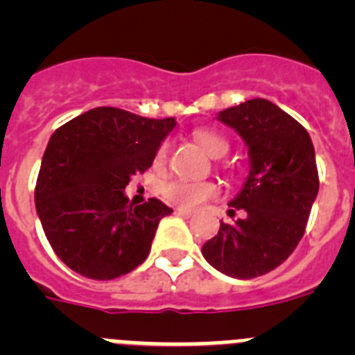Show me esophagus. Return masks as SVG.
I'll return each instance as SVG.
<instances>
[{
	"label": "esophagus",
	"mask_w": 355,
	"mask_h": 355,
	"mask_svg": "<svg viewBox=\"0 0 355 355\" xmlns=\"http://www.w3.org/2000/svg\"><path fill=\"white\" fill-rule=\"evenodd\" d=\"M175 213L181 216H184V218H190V216L193 215V211H190V209H184V208H178L175 209Z\"/></svg>",
	"instance_id": "34e87169"
}]
</instances>
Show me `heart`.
Returning a JSON list of instances; mask_svg holds the SVG:
<instances>
[{
    "label": "heart",
    "mask_w": 355,
    "mask_h": 355,
    "mask_svg": "<svg viewBox=\"0 0 355 355\" xmlns=\"http://www.w3.org/2000/svg\"><path fill=\"white\" fill-rule=\"evenodd\" d=\"M193 140L197 146L205 150L206 155L211 158H222L227 153L229 146L220 135L213 133L208 130H196L193 131ZM167 150L165 147L158 150L156 155V163H162L165 159ZM218 188L211 181H188V180H174L168 181L163 187V196L168 202L175 206H181L184 209H193L200 206L205 200L211 199L216 196Z\"/></svg>",
    "instance_id": "obj_1"
}]
</instances>
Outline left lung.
<instances>
[{
	"label": "left lung",
	"mask_w": 355,
	"mask_h": 355,
	"mask_svg": "<svg viewBox=\"0 0 355 355\" xmlns=\"http://www.w3.org/2000/svg\"><path fill=\"white\" fill-rule=\"evenodd\" d=\"M216 119L247 146L249 174L229 200V215H245L234 224L220 222L202 256L229 277H259L288 259L302 238L318 196L315 147L299 122L268 99L231 106Z\"/></svg>",
	"instance_id": "8db88e82"
}]
</instances>
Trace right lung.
Instances as JSON below:
<instances>
[{
	"instance_id": "obj_1",
	"label": "right lung",
	"mask_w": 355,
	"mask_h": 355,
	"mask_svg": "<svg viewBox=\"0 0 355 355\" xmlns=\"http://www.w3.org/2000/svg\"><path fill=\"white\" fill-rule=\"evenodd\" d=\"M175 119H147L126 110L92 108L55 131L44 150L35 208L55 254L97 281L126 275L149 256L163 216L158 199L133 206L131 175L153 165Z\"/></svg>"
}]
</instances>
